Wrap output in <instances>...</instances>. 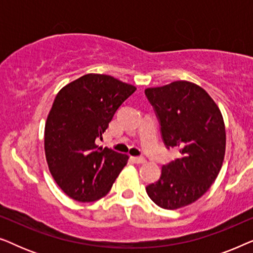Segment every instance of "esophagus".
I'll return each instance as SVG.
<instances>
[{"mask_svg": "<svg viewBox=\"0 0 253 253\" xmlns=\"http://www.w3.org/2000/svg\"><path fill=\"white\" fill-rule=\"evenodd\" d=\"M132 161L134 162V164H144L145 158L144 157H133Z\"/></svg>", "mask_w": 253, "mask_h": 253, "instance_id": "obj_1", "label": "esophagus"}]
</instances>
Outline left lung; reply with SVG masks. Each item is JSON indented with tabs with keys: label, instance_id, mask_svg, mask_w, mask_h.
<instances>
[{
	"label": "left lung",
	"instance_id": "obj_1",
	"mask_svg": "<svg viewBox=\"0 0 253 253\" xmlns=\"http://www.w3.org/2000/svg\"><path fill=\"white\" fill-rule=\"evenodd\" d=\"M160 123L166 147L179 157L162 166L146 192L158 206L176 210L199 199L219 175L226 152V129L216 103L205 89L179 81L145 89Z\"/></svg>",
	"mask_w": 253,
	"mask_h": 253
}]
</instances>
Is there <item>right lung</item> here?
I'll use <instances>...</instances> for the list:
<instances>
[{
    "label": "right lung",
    "instance_id": "add662e5",
    "mask_svg": "<svg viewBox=\"0 0 253 253\" xmlns=\"http://www.w3.org/2000/svg\"><path fill=\"white\" fill-rule=\"evenodd\" d=\"M134 91L112 76L88 74L57 93L44 126V153L51 176L70 198H102L126 165V154L95 141Z\"/></svg>",
    "mask_w": 253,
    "mask_h": 253
}]
</instances>
